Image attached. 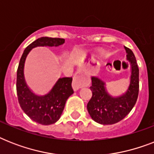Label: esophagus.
I'll return each instance as SVG.
<instances>
[{
	"instance_id": "esophagus-1",
	"label": "esophagus",
	"mask_w": 154,
	"mask_h": 154,
	"mask_svg": "<svg viewBox=\"0 0 154 154\" xmlns=\"http://www.w3.org/2000/svg\"><path fill=\"white\" fill-rule=\"evenodd\" d=\"M86 81L85 78L81 76L79 72H77L76 74H75L74 77H73V81H72V89L74 91H77L80 88H82V87H84L86 85Z\"/></svg>"
}]
</instances>
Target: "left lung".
<instances>
[{"instance_id": "left-lung-1", "label": "left lung", "mask_w": 154, "mask_h": 154, "mask_svg": "<svg viewBox=\"0 0 154 154\" xmlns=\"http://www.w3.org/2000/svg\"><path fill=\"white\" fill-rule=\"evenodd\" d=\"M127 60L130 63V82L126 92L121 96L112 97L107 92L105 83L97 77H92V97L87 109L94 122L101 125H112L126 117L136 104L139 92V69L131 49L125 47Z\"/></svg>"}]
</instances>
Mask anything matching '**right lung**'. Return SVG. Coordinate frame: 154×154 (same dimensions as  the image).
Returning a JSON list of instances; mask_svg holds the SVG:
<instances>
[{"label": "right lung", "mask_w": 154, "mask_h": 154, "mask_svg": "<svg viewBox=\"0 0 154 154\" xmlns=\"http://www.w3.org/2000/svg\"><path fill=\"white\" fill-rule=\"evenodd\" d=\"M65 43L63 38L43 37L26 47L20 57L17 72V94L20 107L26 115L37 123L49 125L60 119L65 102L73 94L72 77L59 78L50 91L43 96L35 94L25 82V59L32 49L37 46L57 47Z\"/></svg>", "instance_id": "add662e5"}]
</instances>
